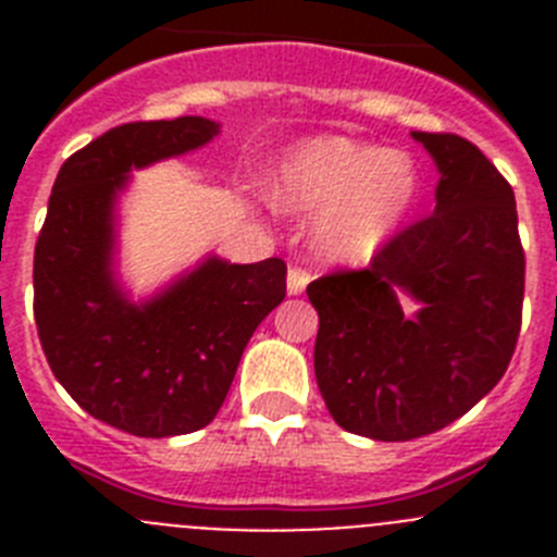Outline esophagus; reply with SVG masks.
<instances>
[{"label":"esophagus","mask_w":557,"mask_h":557,"mask_svg":"<svg viewBox=\"0 0 557 557\" xmlns=\"http://www.w3.org/2000/svg\"><path fill=\"white\" fill-rule=\"evenodd\" d=\"M309 284V273L301 268H289L287 273V293L289 295H301Z\"/></svg>","instance_id":"34e87169"}]
</instances>
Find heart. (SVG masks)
Returning a JSON list of instances; mask_svg holds the SVG:
<instances>
[{"mask_svg":"<svg viewBox=\"0 0 557 557\" xmlns=\"http://www.w3.org/2000/svg\"><path fill=\"white\" fill-rule=\"evenodd\" d=\"M424 191L410 152L318 136L289 147L273 170V200L314 214L312 248L323 262L366 264L405 228Z\"/></svg>","mask_w":557,"mask_h":557,"instance_id":"heart-1","label":"heart"}]
</instances>
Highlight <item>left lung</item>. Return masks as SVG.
<instances>
[{
	"label": "left lung",
	"mask_w": 557,
	"mask_h": 557,
	"mask_svg": "<svg viewBox=\"0 0 557 557\" xmlns=\"http://www.w3.org/2000/svg\"><path fill=\"white\" fill-rule=\"evenodd\" d=\"M410 136L435 161L432 218L398 234L368 270L307 287L321 321L323 401L343 430L373 441H412L466 416L508 371L521 326L513 189L471 141Z\"/></svg>",
	"instance_id": "1"
}]
</instances>
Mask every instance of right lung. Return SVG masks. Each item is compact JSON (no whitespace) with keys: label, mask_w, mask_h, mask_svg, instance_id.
I'll list each match as a JSON object with an SVG mask.
<instances>
[{"label":"right lung","mask_w":557,"mask_h":557,"mask_svg":"<svg viewBox=\"0 0 557 557\" xmlns=\"http://www.w3.org/2000/svg\"><path fill=\"white\" fill-rule=\"evenodd\" d=\"M220 136L178 116L102 133L58 172L36 243V326L47 362L88 416L139 437L214 421L256 326L287 295V264H231L218 253L147 295L120 273V200L133 172Z\"/></svg>","instance_id":"1"}]
</instances>
